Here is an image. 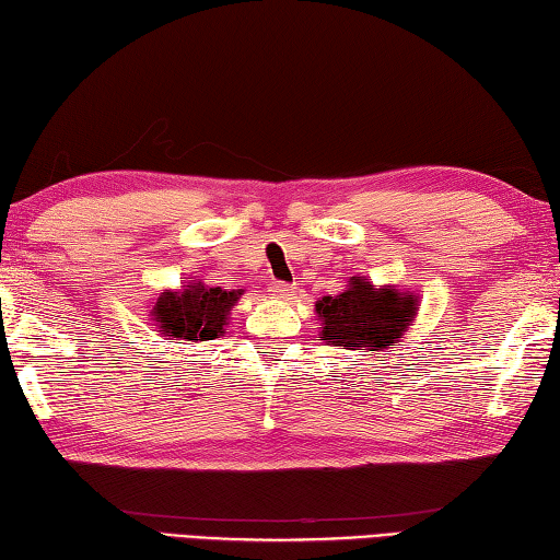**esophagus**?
Returning a JSON list of instances; mask_svg holds the SVG:
<instances>
[{
	"label": "esophagus",
	"instance_id": "esophagus-1",
	"mask_svg": "<svg viewBox=\"0 0 560 560\" xmlns=\"http://www.w3.org/2000/svg\"><path fill=\"white\" fill-rule=\"evenodd\" d=\"M270 292H272V298H278V300H290L292 298V288L285 285V282H275Z\"/></svg>",
	"mask_w": 560,
	"mask_h": 560
}]
</instances>
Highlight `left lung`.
Wrapping results in <instances>:
<instances>
[{"label":"left lung","instance_id":"obj_1","mask_svg":"<svg viewBox=\"0 0 560 560\" xmlns=\"http://www.w3.org/2000/svg\"><path fill=\"white\" fill-rule=\"evenodd\" d=\"M418 295L396 285H374L366 278L347 280L339 295L315 302L319 339L349 351L394 349L418 317Z\"/></svg>","mask_w":560,"mask_h":560}]
</instances>
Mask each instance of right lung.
I'll return each instance as SVG.
<instances>
[{
	"label": "right lung",
	"mask_w": 560,
	"mask_h": 560,
	"mask_svg": "<svg viewBox=\"0 0 560 560\" xmlns=\"http://www.w3.org/2000/svg\"><path fill=\"white\" fill-rule=\"evenodd\" d=\"M245 290L209 288L201 280H189L182 290H164L152 302L150 317L160 335L184 341H209L221 337L231 319V310Z\"/></svg>",
	"instance_id": "add662e5"
}]
</instances>
